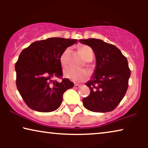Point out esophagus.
<instances>
[{"mask_svg":"<svg viewBox=\"0 0 148 148\" xmlns=\"http://www.w3.org/2000/svg\"><path fill=\"white\" fill-rule=\"evenodd\" d=\"M80 87H81L80 85H78V84H75V85H74V88H75V89L79 88Z\"/></svg>","mask_w":148,"mask_h":148,"instance_id":"obj_1","label":"esophagus"}]
</instances>
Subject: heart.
<instances>
[{"mask_svg":"<svg viewBox=\"0 0 148 148\" xmlns=\"http://www.w3.org/2000/svg\"><path fill=\"white\" fill-rule=\"evenodd\" d=\"M81 53L87 62H91L94 58V51L92 48L88 46H82L79 48ZM71 50L69 48H66L62 52L60 57V60L62 66H66L68 63L69 56ZM64 75L66 78L75 83H81L87 80L89 77V73L86 70L76 71L71 68H67L64 71Z\"/></svg>","mask_w":148,"mask_h":148,"instance_id":"heart-1","label":"heart"}]
</instances>
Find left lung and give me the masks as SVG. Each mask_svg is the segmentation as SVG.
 I'll list each match as a JSON object with an SVG mask.
<instances>
[{"label": "left lung", "instance_id": "1", "mask_svg": "<svg viewBox=\"0 0 148 148\" xmlns=\"http://www.w3.org/2000/svg\"><path fill=\"white\" fill-rule=\"evenodd\" d=\"M90 46L96 58L94 75L86 86L90 96L82 99L85 108L96 112L114 110L126 94L131 71L127 59L112 44L94 38L80 40Z\"/></svg>", "mask_w": 148, "mask_h": 148}]
</instances>
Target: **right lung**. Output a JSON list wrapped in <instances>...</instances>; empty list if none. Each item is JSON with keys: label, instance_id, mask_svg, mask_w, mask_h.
<instances>
[{"label": "right lung", "instance_id": "add662e5", "mask_svg": "<svg viewBox=\"0 0 148 148\" xmlns=\"http://www.w3.org/2000/svg\"><path fill=\"white\" fill-rule=\"evenodd\" d=\"M77 40L51 38L36 41L22 50L15 63L16 85L27 106L32 110L49 112L59 108L62 96L74 84L62 79L60 57ZM60 78L61 82L54 80Z\"/></svg>", "mask_w": 148, "mask_h": 148}]
</instances>
